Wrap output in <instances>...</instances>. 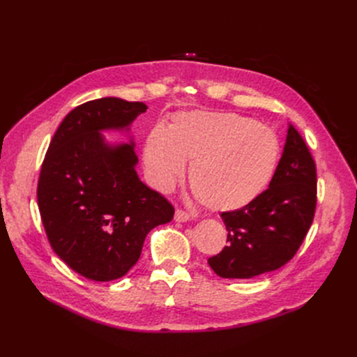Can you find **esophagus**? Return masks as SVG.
<instances>
[{
  "label": "esophagus",
  "instance_id": "obj_1",
  "mask_svg": "<svg viewBox=\"0 0 357 357\" xmlns=\"http://www.w3.org/2000/svg\"><path fill=\"white\" fill-rule=\"evenodd\" d=\"M191 217H192V215H191L188 211H185V210H182V208H178V210L175 211V220L179 221V222L188 221V220H191Z\"/></svg>",
  "mask_w": 357,
  "mask_h": 357
}]
</instances>
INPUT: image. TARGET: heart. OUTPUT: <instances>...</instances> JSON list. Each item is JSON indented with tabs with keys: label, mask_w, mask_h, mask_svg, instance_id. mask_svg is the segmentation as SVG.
<instances>
[{
	"label": "heart",
	"mask_w": 357,
	"mask_h": 357,
	"mask_svg": "<svg viewBox=\"0 0 357 357\" xmlns=\"http://www.w3.org/2000/svg\"><path fill=\"white\" fill-rule=\"evenodd\" d=\"M275 131L236 112L190 111L169 128L156 124L144 143L150 183L172 191L191 160L190 181L199 202L213 211H233L253 202L272 181L280 159Z\"/></svg>",
	"instance_id": "1"
}]
</instances>
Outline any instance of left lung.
I'll list each match as a JSON object with an SVG mask.
<instances>
[{
    "label": "left lung",
    "instance_id": "1",
    "mask_svg": "<svg viewBox=\"0 0 357 357\" xmlns=\"http://www.w3.org/2000/svg\"><path fill=\"white\" fill-rule=\"evenodd\" d=\"M317 207V166L307 143L289 124L269 188L253 202L221 213L227 246L208 259L221 278L249 279L284 266L311 227Z\"/></svg>",
    "mask_w": 357,
    "mask_h": 357
}]
</instances>
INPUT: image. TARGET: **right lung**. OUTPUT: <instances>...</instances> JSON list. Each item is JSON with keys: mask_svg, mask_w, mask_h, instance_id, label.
Segmentation results:
<instances>
[{"mask_svg": "<svg viewBox=\"0 0 357 357\" xmlns=\"http://www.w3.org/2000/svg\"><path fill=\"white\" fill-rule=\"evenodd\" d=\"M146 109L111 97L78 105L56 130L42 163L37 204L50 246L70 269L98 282L124 276L147 233L175 214L139 179L135 147H108L98 133L127 127Z\"/></svg>", "mask_w": 357, "mask_h": 357, "instance_id": "right-lung-1", "label": "right lung"}]
</instances>
